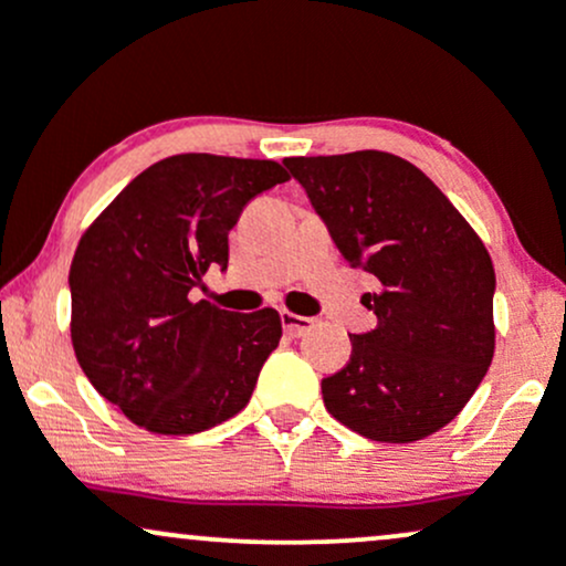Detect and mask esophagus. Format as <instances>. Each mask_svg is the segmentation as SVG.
Here are the masks:
<instances>
[{
	"label": "esophagus",
	"mask_w": 566,
	"mask_h": 566,
	"mask_svg": "<svg viewBox=\"0 0 566 566\" xmlns=\"http://www.w3.org/2000/svg\"><path fill=\"white\" fill-rule=\"evenodd\" d=\"M282 327L284 333L292 337H301L305 333L316 327V322L311 316H301V314H292V311H282Z\"/></svg>",
	"instance_id": "obj_1"
}]
</instances>
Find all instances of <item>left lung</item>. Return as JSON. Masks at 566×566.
Wrapping results in <instances>:
<instances>
[{
	"instance_id": "1",
	"label": "left lung",
	"mask_w": 566,
	"mask_h": 566,
	"mask_svg": "<svg viewBox=\"0 0 566 566\" xmlns=\"http://www.w3.org/2000/svg\"><path fill=\"white\" fill-rule=\"evenodd\" d=\"M378 316L322 380L324 407L373 441L409 444L460 412L495 354V269L471 223L412 161L386 151L284 159Z\"/></svg>"
}]
</instances>
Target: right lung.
Segmentation results:
<instances>
[{"label":"right lung","mask_w":566,"mask_h":566,"mask_svg":"<svg viewBox=\"0 0 566 566\" xmlns=\"http://www.w3.org/2000/svg\"><path fill=\"white\" fill-rule=\"evenodd\" d=\"M290 180L271 159L178 154L143 170L82 233L71 261V343L95 391L135 426L199 433L242 412L282 337L279 311L188 297L229 265V231Z\"/></svg>","instance_id":"add662e5"}]
</instances>
